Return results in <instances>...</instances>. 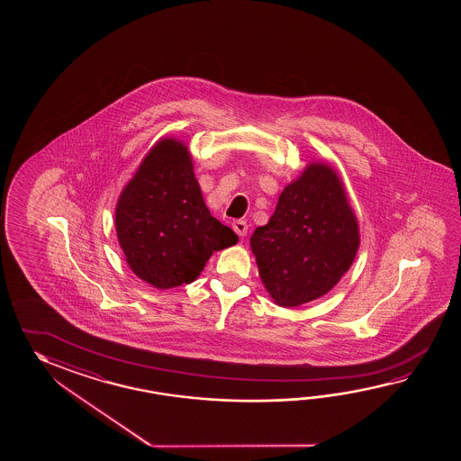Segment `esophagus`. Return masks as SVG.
I'll return each mask as SVG.
<instances>
[{
    "instance_id": "1",
    "label": "esophagus",
    "mask_w": 461,
    "mask_h": 461,
    "mask_svg": "<svg viewBox=\"0 0 461 461\" xmlns=\"http://www.w3.org/2000/svg\"><path fill=\"white\" fill-rule=\"evenodd\" d=\"M232 229H234L235 234L239 235V237H245L247 232H249V226H247L245 221H234L232 222Z\"/></svg>"
}]
</instances>
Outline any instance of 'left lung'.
<instances>
[{
  "label": "left lung",
  "instance_id": "1",
  "mask_svg": "<svg viewBox=\"0 0 461 461\" xmlns=\"http://www.w3.org/2000/svg\"><path fill=\"white\" fill-rule=\"evenodd\" d=\"M258 275L282 306L328 294L341 280L359 247V230L339 177L310 165L278 197L267 226L250 239Z\"/></svg>",
  "mask_w": 461,
  "mask_h": 461
}]
</instances>
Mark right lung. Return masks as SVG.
I'll use <instances>...</instances> for the list:
<instances>
[{"instance_id": "add662e5", "label": "right lung", "mask_w": 461, "mask_h": 461, "mask_svg": "<svg viewBox=\"0 0 461 461\" xmlns=\"http://www.w3.org/2000/svg\"><path fill=\"white\" fill-rule=\"evenodd\" d=\"M115 224L130 268L157 288L191 284L212 252L239 240L211 216L187 148L175 140L145 158L118 199Z\"/></svg>"}]
</instances>
